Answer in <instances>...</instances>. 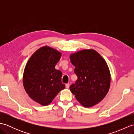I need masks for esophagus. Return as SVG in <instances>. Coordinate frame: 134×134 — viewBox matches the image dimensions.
I'll return each instance as SVG.
<instances>
[{
    "instance_id": "1",
    "label": "esophagus",
    "mask_w": 134,
    "mask_h": 134,
    "mask_svg": "<svg viewBox=\"0 0 134 134\" xmlns=\"http://www.w3.org/2000/svg\"><path fill=\"white\" fill-rule=\"evenodd\" d=\"M70 87V84L69 83H67L66 85H65V87L67 88V89H69Z\"/></svg>"
}]
</instances>
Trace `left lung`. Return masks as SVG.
Here are the masks:
<instances>
[{"label": "left lung", "instance_id": "obj_1", "mask_svg": "<svg viewBox=\"0 0 134 134\" xmlns=\"http://www.w3.org/2000/svg\"><path fill=\"white\" fill-rule=\"evenodd\" d=\"M70 61L78 76L70 89L85 108L94 106L106 96L110 85V73L106 61L96 51L83 49L71 54Z\"/></svg>", "mask_w": 134, "mask_h": 134}]
</instances>
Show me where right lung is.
Returning a JSON list of instances; mask_svg holds the SVG:
<instances>
[{"label": "right lung", "mask_w": 134, "mask_h": 134, "mask_svg": "<svg viewBox=\"0 0 134 134\" xmlns=\"http://www.w3.org/2000/svg\"><path fill=\"white\" fill-rule=\"evenodd\" d=\"M62 53L49 46H44L31 56L25 67L23 85L33 101L43 106L49 105L65 88L62 83V73L55 69Z\"/></svg>", "instance_id": "right-lung-1"}]
</instances>
